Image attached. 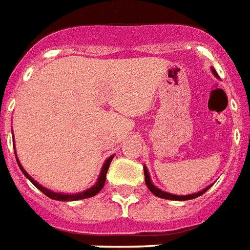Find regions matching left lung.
<instances>
[{
	"instance_id": "1",
	"label": "left lung",
	"mask_w": 250,
	"mask_h": 250,
	"mask_svg": "<svg viewBox=\"0 0 250 250\" xmlns=\"http://www.w3.org/2000/svg\"><path fill=\"white\" fill-rule=\"evenodd\" d=\"M212 72H213V75L215 76H217L216 71L212 68ZM144 172H145V182H146V186H147V188L153 192L155 196H158V198H162V199H168V200H189V199H195L198 198V196H200V195H203L206 191H207L211 186H208V187H206L204 189H202V191H199V192H196V194H191V195H172V194H168V192H165V191H162V189H159L158 187H155V186L151 183V181H150V175H149V171H147V168L144 167Z\"/></svg>"
}]
</instances>
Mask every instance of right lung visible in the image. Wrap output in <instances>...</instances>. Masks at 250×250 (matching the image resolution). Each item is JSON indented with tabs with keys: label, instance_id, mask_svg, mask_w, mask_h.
<instances>
[{
	"label": "right lung",
	"instance_id": "add662e5",
	"mask_svg": "<svg viewBox=\"0 0 250 250\" xmlns=\"http://www.w3.org/2000/svg\"><path fill=\"white\" fill-rule=\"evenodd\" d=\"M114 155L109 157V158L105 161V163L103 165V168H101L100 171V175H99V179H97L96 185L91 187V188L85 189V191H83V192H79V194H61V192H54L51 189L46 188V187H43L41 186L37 181H34L33 178L26 172V170L22 167V165L20 163L18 158H17V154H16V158H17V162H18V166H20L21 171L23 172V175L29 179L31 183H33L35 187L38 189H41L43 194L48 196L50 199H54V200H61V202H74V200H80V199H87V198H91V196H95L96 194H99L101 191V188L104 187L105 185V179H106V172H108V168H109V165L112 162V159H113Z\"/></svg>",
	"mask_w": 250,
	"mask_h": 250
}]
</instances>
